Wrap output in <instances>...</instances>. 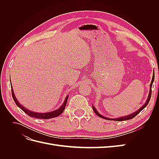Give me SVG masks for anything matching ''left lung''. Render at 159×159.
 I'll list each match as a JSON object with an SVG mask.
<instances>
[{
    "label": "left lung",
    "instance_id": "8db88e82",
    "mask_svg": "<svg viewBox=\"0 0 159 159\" xmlns=\"http://www.w3.org/2000/svg\"><path fill=\"white\" fill-rule=\"evenodd\" d=\"M154 80H155V72H153L152 78V80H151V85H150V91H149V93H148V98H147V101H146V103H145V104H144L140 109H138V110L137 111L134 112V113H131V114H130V115H126V116H125V117L115 118V119H110V118H107V117H106L103 116V115L99 114V113L97 109H96L95 108V107L93 106V105H92V108H93V111L95 112V113L96 115H98V116H99V117H102V118H103V119H107V120H111V121H112V120H113V121H125V120H129V119H131L134 118V117L136 116V115H137L139 113H140L144 108L146 107V106L148 105V102H149V101H150L151 97V93H152V92H151V88H152V83H153V81H154Z\"/></svg>",
    "mask_w": 159,
    "mask_h": 159
}]
</instances>
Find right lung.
<instances>
[{"instance_id": "obj_1", "label": "right lung", "mask_w": 159, "mask_h": 159, "mask_svg": "<svg viewBox=\"0 0 159 159\" xmlns=\"http://www.w3.org/2000/svg\"><path fill=\"white\" fill-rule=\"evenodd\" d=\"M11 91H12V98L14 101V102L16 104L17 106L18 107H20L24 112L26 113L28 116L32 117H34V118H37V119H51V118H54V117H56L57 116H59L60 114H61L63 113L64 110L66 107V105L67 103V101H68L69 95L67 96L65 99L64 102L63 103V104L61 105V106L55 111H53L51 112H48V113H36V112H34L30 110H28L27 109H26L25 107H24L21 104H20L18 102V100L16 99V98L15 97V95L14 93V91H13V88L12 87L11 88Z\"/></svg>"}]
</instances>
